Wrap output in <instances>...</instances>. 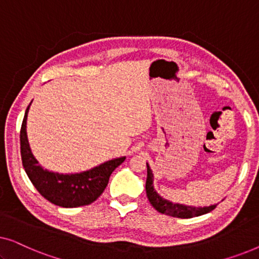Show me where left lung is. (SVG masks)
<instances>
[{
	"mask_svg": "<svg viewBox=\"0 0 259 259\" xmlns=\"http://www.w3.org/2000/svg\"><path fill=\"white\" fill-rule=\"evenodd\" d=\"M147 179H146V194L148 200L152 204L155 210L165 213L167 215H172V217L177 218H192L198 217V215L208 213V212L213 210L218 204L210 205V206H191V205L185 204H179V203H173L171 200L165 199L159 194L154 189L153 182H154V176L153 172L150 167V165L147 164Z\"/></svg>",
	"mask_w": 259,
	"mask_h": 259,
	"instance_id": "obj_1",
	"label": "left lung"
}]
</instances>
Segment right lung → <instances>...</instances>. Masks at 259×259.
<instances>
[{
	"mask_svg": "<svg viewBox=\"0 0 259 259\" xmlns=\"http://www.w3.org/2000/svg\"><path fill=\"white\" fill-rule=\"evenodd\" d=\"M31 102L24 113L20 132L21 158L28 178L42 197L58 206L77 207L93 203L104 192L109 176L125 161L126 157L111 159L79 173H59L45 169L31 153L28 141L27 118Z\"/></svg>",
	"mask_w": 259,
	"mask_h": 259,
	"instance_id": "right-lung-1",
	"label": "right lung"
}]
</instances>
